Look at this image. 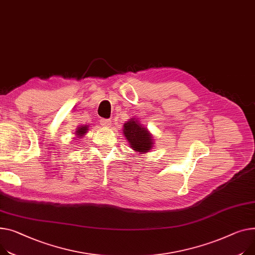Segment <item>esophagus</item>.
Wrapping results in <instances>:
<instances>
[{"mask_svg": "<svg viewBox=\"0 0 255 255\" xmlns=\"http://www.w3.org/2000/svg\"><path fill=\"white\" fill-rule=\"evenodd\" d=\"M100 124L103 125L104 127L110 128L111 125H112V121L110 120V119H101V120H100Z\"/></svg>", "mask_w": 255, "mask_h": 255, "instance_id": "esophagus-1", "label": "esophagus"}]
</instances>
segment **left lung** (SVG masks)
Masks as SVG:
<instances>
[{
  "label": "left lung",
  "mask_w": 255,
  "mask_h": 255,
  "mask_svg": "<svg viewBox=\"0 0 255 255\" xmlns=\"http://www.w3.org/2000/svg\"><path fill=\"white\" fill-rule=\"evenodd\" d=\"M132 148L139 152H147L151 146V135L137 121L131 120L124 125L123 130Z\"/></svg>",
  "instance_id": "obj_1"
}]
</instances>
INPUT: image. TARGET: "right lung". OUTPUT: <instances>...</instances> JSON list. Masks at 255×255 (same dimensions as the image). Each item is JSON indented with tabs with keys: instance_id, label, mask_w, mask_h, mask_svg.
Masks as SVG:
<instances>
[{
	"instance_id": "right-lung-1",
	"label": "right lung",
	"mask_w": 255,
	"mask_h": 255,
	"mask_svg": "<svg viewBox=\"0 0 255 255\" xmlns=\"http://www.w3.org/2000/svg\"><path fill=\"white\" fill-rule=\"evenodd\" d=\"M86 130H87V127H80L79 129H78V131H77V133H78V135H80V136H83V134H85L86 133Z\"/></svg>"
}]
</instances>
